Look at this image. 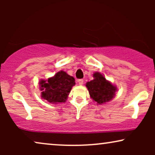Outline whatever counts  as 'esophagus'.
I'll use <instances>...</instances> for the list:
<instances>
[{"instance_id":"esophagus-1","label":"esophagus","mask_w":155,"mask_h":155,"mask_svg":"<svg viewBox=\"0 0 155 155\" xmlns=\"http://www.w3.org/2000/svg\"><path fill=\"white\" fill-rule=\"evenodd\" d=\"M78 83H79L80 85H82V84H83L84 80H82V79H79V80H78Z\"/></svg>"}]
</instances>
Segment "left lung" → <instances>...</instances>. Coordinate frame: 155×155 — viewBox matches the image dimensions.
Listing matches in <instances>:
<instances>
[{
    "instance_id": "obj_1",
    "label": "left lung",
    "mask_w": 155,
    "mask_h": 155,
    "mask_svg": "<svg viewBox=\"0 0 155 155\" xmlns=\"http://www.w3.org/2000/svg\"><path fill=\"white\" fill-rule=\"evenodd\" d=\"M94 80L86 83L90 97L99 104H102L111 101L115 96L116 87L99 73L93 74Z\"/></svg>"
}]
</instances>
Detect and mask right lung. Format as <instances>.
I'll list each match as a JSON object with an SVG mask.
<instances>
[{
  "label": "right lung",
  "instance_id": "add662e5",
  "mask_svg": "<svg viewBox=\"0 0 155 155\" xmlns=\"http://www.w3.org/2000/svg\"><path fill=\"white\" fill-rule=\"evenodd\" d=\"M39 84L42 98L49 103L58 104L66 101L75 82L73 77L61 71L48 80H41Z\"/></svg>",
  "mask_w": 155,
  "mask_h": 155
}]
</instances>
